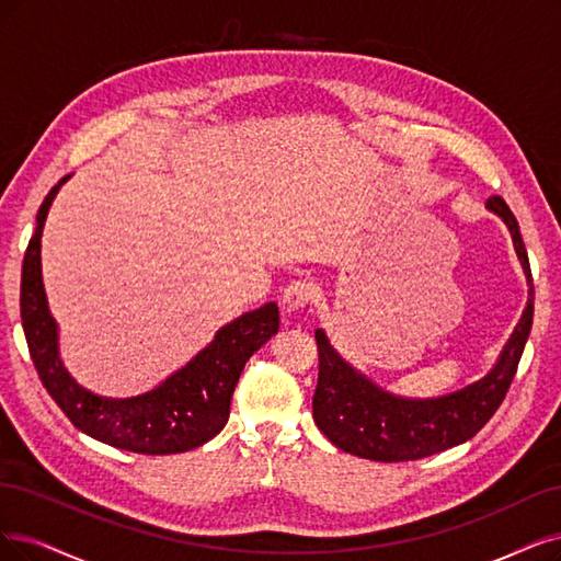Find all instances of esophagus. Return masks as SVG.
<instances>
[{"instance_id":"esophagus-1","label":"esophagus","mask_w":561,"mask_h":561,"mask_svg":"<svg viewBox=\"0 0 561 561\" xmlns=\"http://www.w3.org/2000/svg\"><path fill=\"white\" fill-rule=\"evenodd\" d=\"M314 296H317V288H314L312 282H307V279L291 282L284 288V296H282L284 312H288V314L298 312V309H302V307L312 302Z\"/></svg>"}]
</instances>
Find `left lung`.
Masks as SVG:
<instances>
[{
	"label": "left lung",
	"instance_id": "1",
	"mask_svg": "<svg viewBox=\"0 0 561 561\" xmlns=\"http://www.w3.org/2000/svg\"><path fill=\"white\" fill-rule=\"evenodd\" d=\"M488 207L500 215L513 236L515 252L529 282V300L500 363L488 377L437 400H404L377 388L346 365L317 330L319 381L312 398L314 423L340 450L375 462H411L469 442L504 402L534 319V286L527 249L517 219L502 196Z\"/></svg>",
	"mask_w": 561,
	"mask_h": 561
}]
</instances>
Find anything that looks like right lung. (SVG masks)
I'll return each mask as SVG.
<instances>
[{
  "label": "right lung",
  "mask_w": 561,
  "mask_h": 561,
  "mask_svg": "<svg viewBox=\"0 0 561 561\" xmlns=\"http://www.w3.org/2000/svg\"><path fill=\"white\" fill-rule=\"evenodd\" d=\"M67 178L53 186L38 207L36 231L30 238L20 279V317L38 379L65 416L96 442L142 455L198 448L224 430L240 371L254 351L279 330V309L275 302H265L224 325L190 365L145 396L111 400L80 388L59 360L57 325L41 279V231Z\"/></svg>",
  "instance_id": "add662e5"
}]
</instances>
